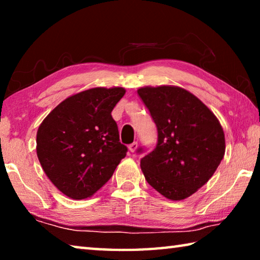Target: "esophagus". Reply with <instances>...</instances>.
Wrapping results in <instances>:
<instances>
[{"instance_id":"1","label":"esophagus","mask_w":260,"mask_h":260,"mask_svg":"<svg viewBox=\"0 0 260 260\" xmlns=\"http://www.w3.org/2000/svg\"><path fill=\"white\" fill-rule=\"evenodd\" d=\"M128 149H129V151L131 152H134L136 149H138V142H133V143H131L129 146H128Z\"/></svg>"}]
</instances>
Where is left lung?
Wrapping results in <instances>:
<instances>
[{"mask_svg": "<svg viewBox=\"0 0 260 260\" xmlns=\"http://www.w3.org/2000/svg\"><path fill=\"white\" fill-rule=\"evenodd\" d=\"M138 94L158 133L156 148L141 159L144 178L166 199H187L209 181L225 155L222 127L201 100L181 87L147 86Z\"/></svg>", "mask_w": 260, "mask_h": 260, "instance_id": "8db88e82", "label": "left lung"}]
</instances>
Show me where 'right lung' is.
Here are the masks:
<instances>
[{
  "instance_id": "add662e5",
  "label": "right lung",
  "mask_w": 260,
  "mask_h": 260,
  "mask_svg": "<svg viewBox=\"0 0 260 260\" xmlns=\"http://www.w3.org/2000/svg\"><path fill=\"white\" fill-rule=\"evenodd\" d=\"M122 87L90 88L59 103L39 126L37 155L54 186L73 200L93 196L126 156L111 112Z\"/></svg>"
}]
</instances>
